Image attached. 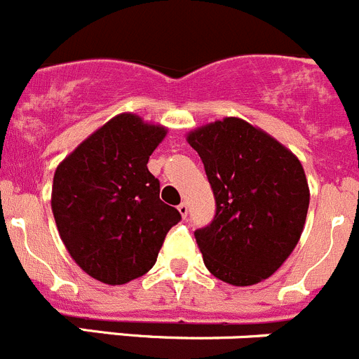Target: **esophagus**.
Here are the masks:
<instances>
[{"mask_svg":"<svg viewBox=\"0 0 359 359\" xmlns=\"http://www.w3.org/2000/svg\"><path fill=\"white\" fill-rule=\"evenodd\" d=\"M177 212L182 213L183 219H187V215H189V205H187L185 201L180 203V205H177Z\"/></svg>","mask_w":359,"mask_h":359,"instance_id":"obj_1","label":"esophagus"}]
</instances>
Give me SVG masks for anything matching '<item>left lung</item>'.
<instances>
[{"label":"left lung","instance_id":"left-lung-1","mask_svg":"<svg viewBox=\"0 0 359 359\" xmlns=\"http://www.w3.org/2000/svg\"><path fill=\"white\" fill-rule=\"evenodd\" d=\"M189 144L201 156L215 215L194 231L215 278L248 287L274 274L301 238L310 189L295 154L236 117L197 128Z\"/></svg>","mask_w":359,"mask_h":359}]
</instances>
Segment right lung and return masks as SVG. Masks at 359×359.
<instances>
[{
    "instance_id": "add662e5",
    "label": "right lung",
    "mask_w": 359,
    "mask_h": 359,
    "mask_svg": "<svg viewBox=\"0 0 359 359\" xmlns=\"http://www.w3.org/2000/svg\"><path fill=\"white\" fill-rule=\"evenodd\" d=\"M167 130L121 114L57 167L51 208L72 259L94 279L124 285L146 274L182 215L160 199L147 169Z\"/></svg>"
}]
</instances>
